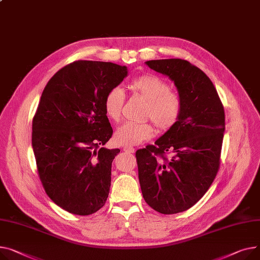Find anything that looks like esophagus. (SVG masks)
I'll list each match as a JSON object with an SVG mask.
<instances>
[{
  "label": "esophagus",
  "mask_w": 260,
  "mask_h": 260,
  "mask_svg": "<svg viewBox=\"0 0 260 260\" xmlns=\"http://www.w3.org/2000/svg\"><path fill=\"white\" fill-rule=\"evenodd\" d=\"M123 150L126 151V152H129V153H134L135 152V148L133 146H124Z\"/></svg>",
  "instance_id": "1"
}]
</instances>
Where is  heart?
I'll return each instance as SVG.
<instances>
[{"label":"heart","mask_w":260,"mask_h":260,"mask_svg":"<svg viewBox=\"0 0 260 260\" xmlns=\"http://www.w3.org/2000/svg\"><path fill=\"white\" fill-rule=\"evenodd\" d=\"M132 88L146 100L143 117L151 119L160 131H168L178 122L182 113V99L178 93L169 90L165 80L152 74H144L133 80ZM124 99V91L120 86H114L107 93L103 108L110 120L119 121ZM153 134L154 127L150 122H126L117 128L115 139L122 145H139L149 140Z\"/></svg>","instance_id":"1"}]
</instances>
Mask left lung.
Segmentation results:
<instances>
[{
  "instance_id": "1",
  "label": "left lung",
  "mask_w": 260,
  "mask_h": 260,
  "mask_svg": "<svg viewBox=\"0 0 260 260\" xmlns=\"http://www.w3.org/2000/svg\"><path fill=\"white\" fill-rule=\"evenodd\" d=\"M145 63L174 81L182 99L178 122L154 145L136 152L145 202L162 214H175L196 205L216 177L224 111L212 81L198 67L180 58Z\"/></svg>"
}]
</instances>
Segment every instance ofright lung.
Here are the masks:
<instances>
[{
  "label": "right lung",
  "mask_w": 260,
  "mask_h": 260,
  "mask_svg": "<svg viewBox=\"0 0 260 260\" xmlns=\"http://www.w3.org/2000/svg\"><path fill=\"white\" fill-rule=\"evenodd\" d=\"M126 76L125 66L78 60L43 91L32 121L33 152L46 193L68 212L90 215L107 202L120 149L100 147L113 135L103 101Z\"/></svg>",
  "instance_id": "add662e5"
}]
</instances>
